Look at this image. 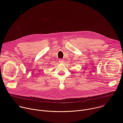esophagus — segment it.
I'll list each match as a JSON object with an SVG mask.
<instances>
[{"mask_svg":"<svg viewBox=\"0 0 123 123\" xmlns=\"http://www.w3.org/2000/svg\"><path fill=\"white\" fill-rule=\"evenodd\" d=\"M59 62H60V63H63L64 62V60L63 59H59Z\"/></svg>","mask_w":123,"mask_h":123,"instance_id":"esophagus-1","label":"esophagus"}]
</instances>
